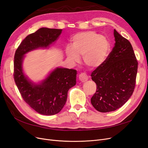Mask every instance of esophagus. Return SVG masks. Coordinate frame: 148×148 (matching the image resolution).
I'll return each instance as SVG.
<instances>
[{
  "instance_id": "esophagus-1",
  "label": "esophagus",
  "mask_w": 148,
  "mask_h": 148,
  "mask_svg": "<svg viewBox=\"0 0 148 148\" xmlns=\"http://www.w3.org/2000/svg\"><path fill=\"white\" fill-rule=\"evenodd\" d=\"M88 79V76L85 73H82L79 75V79L80 80V82H84L87 81Z\"/></svg>"
}]
</instances>
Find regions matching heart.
<instances>
[{
	"label": "heart",
	"mask_w": 148,
	"mask_h": 148,
	"mask_svg": "<svg viewBox=\"0 0 148 148\" xmlns=\"http://www.w3.org/2000/svg\"><path fill=\"white\" fill-rule=\"evenodd\" d=\"M71 41L72 47L66 46L65 53L73 62H78L79 56H82L85 65L95 69L104 63L109 55L110 45L108 39L95 31L76 34Z\"/></svg>",
	"instance_id": "1"
}]
</instances>
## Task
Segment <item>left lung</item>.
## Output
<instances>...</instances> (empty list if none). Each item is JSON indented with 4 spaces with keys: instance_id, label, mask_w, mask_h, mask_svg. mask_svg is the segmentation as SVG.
Masks as SVG:
<instances>
[{
    "instance_id": "obj_1",
    "label": "left lung",
    "mask_w": 148,
    "mask_h": 148,
    "mask_svg": "<svg viewBox=\"0 0 148 148\" xmlns=\"http://www.w3.org/2000/svg\"><path fill=\"white\" fill-rule=\"evenodd\" d=\"M115 46L101 65L91 73L96 92L91 97L93 107L101 112L119 109L135 88L138 61L131 43L114 29Z\"/></svg>"
}]
</instances>
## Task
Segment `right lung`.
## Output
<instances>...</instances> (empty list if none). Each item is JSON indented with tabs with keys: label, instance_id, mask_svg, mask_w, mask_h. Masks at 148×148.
Listing matches in <instances>:
<instances>
[{
	"label": "right lung",
	"instance_id": "1",
	"mask_svg": "<svg viewBox=\"0 0 148 148\" xmlns=\"http://www.w3.org/2000/svg\"><path fill=\"white\" fill-rule=\"evenodd\" d=\"M62 29L41 28L27 36L15 51L13 78L23 100L39 114L55 115L63 108L69 89L76 84L77 70L57 68L42 83L33 84L23 74L22 62L25 53L39 47H47Z\"/></svg>",
	"mask_w": 148,
	"mask_h": 148
}]
</instances>
